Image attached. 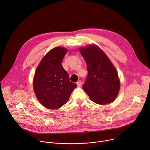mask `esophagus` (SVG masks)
<instances>
[{
	"label": "esophagus",
	"instance_id": "1",
	"mask_svg": "<svg viewBox=\"0 0 150 150\" xmlns=\"http://www.w3.org/2000/svg\"><path fill=\"white\" fill-rule=\"evenodd\" d=\"M81 84H82V83H81V81H78V82L76 83V85L78 86V87H81Z\"/></svg>",
	"mask_w": 150,
	"mask_h": 150
}]
</instances>
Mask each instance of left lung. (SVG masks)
<instances>
[{
	"label": "left lung",
	"mask_w": 150,
	"mask_h": 150,
	"mask_svg": "<svg viewBox=\"0 0 150 150\" xmlns=\"http://www.w3.org/2000/svg\"><path fill=\"white\" fill-rule=\"evenodd\" d=\"M79 51L86 62L88 71L83 90L97 104L103 105L114 102L120 91V81L110 59L95 44L79 48Z\"/></svg>",
	"instance_id": "left-lung-1"
}]
</instances>
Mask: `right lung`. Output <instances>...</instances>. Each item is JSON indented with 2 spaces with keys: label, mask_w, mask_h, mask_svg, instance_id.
<instances>
[{
  "label": "right lung",
  "mask_w": 150,
  "mask_h": 150,
  "mask_svg": "<svg viewBox=\"0 0 150 150\" xmlns=\"http://www.w3.org/2000/svg\"><path fill=\"white\" fill-rule=\"evenodd\" d=\"M67 52V49L62 47L51 49L40 62L35 72L33 86L36 98L50 110H57L67 103L77 87L71 82L62 64Z\"/></svg>",
  "instance_id": "right-lung-1"
}]
</instances>
